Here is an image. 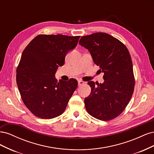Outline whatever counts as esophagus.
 <instances>
[{
    "label": "esophagus",
    "mask_w": 154,
    "mask_h": 154,
    "mask_svg": "<svg viewBox=\"0 0 154 154\" xmlns=\"http://www.w3.org/2000/svg\"><path fill=\"white\" fill-rule=\"evenodd\" d=\"M85 84V82H83V81H81V80H79L78 81V86H82V85H83Z\"/></svg>",
    "instance_id": "esophagus-1"
}]
</instances>
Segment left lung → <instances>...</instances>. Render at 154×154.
<instances>
[{
  "label": "left lung",
  "mask_w": 154,
  "mask_h": 154,
  "mask_svg": "<svg viewBox=\"0 0 154 154\" xmlns=\"http://www.w3.org/2000/svg\"><path fill=\"white\" fill-rule=\"evenodd\" d=\"M79 44L89 51L94 63L104 72L103 83H87L91 88L84 100L87 112L100 120L113 119L125 109L134 90L129 51L122 42L105 32L83 36Z\"/></svg>",
  "instance_id": "obj_1"
}]
</instances>
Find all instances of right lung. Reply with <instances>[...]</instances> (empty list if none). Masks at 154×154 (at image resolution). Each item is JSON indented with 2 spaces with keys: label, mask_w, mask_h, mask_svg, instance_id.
Wrapping results in <instances>:
<instances>
[{
  "label": "right lung",
  "mask_w": 154,
  "mask_h": 154,
  "mask_svg": "<svg viewBox=\"0 0 154 154\" xmlns=\"http://www.w3.org/2000/svg\"><path fill=\"white\" fill-rule=\"evenodd\" d=\"M80 36L39 35L26 46L17 69V83L21 98L31 112L41 119L60 116L78 82L57 81L54 74L65 63L70 50L77 45Z\"/></svg>",
  "instance_id": "right-lung-1"
}]
</instances>
